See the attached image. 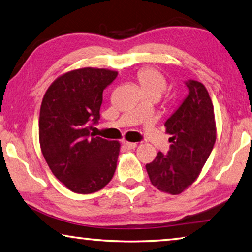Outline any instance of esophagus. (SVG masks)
<instances>
[{"label":"esophagus","mask_w":252,"mask_h":252,"mask_svg":"<svg viewBox=\"0 0 252 252\" xmlns=\"http://www.w3.org/2000/svg\"><path fill=\"white\" fill-rule=\"evenodd\" d=\"M122 144L123 146H125L126 149H134V148H136V143H134V142H129V141H123L122 142Z\"/></svg>","instance_id":"1"}]
</instances>
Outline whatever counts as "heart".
Returning a JSON list of instances; mask_svg holds the SVG:
<instances>
[{
	"label": "heart",
	"mask_w": 252,
	"mask_h": 252,
	"mask_svg": "<svg viewBox=\"0 0 252 252\" xmlns=\"http://www.w3.org/2000/svg\"><path fill=\"white\" fill-rule=\"evenodd\" d=\"M136 78L144 93H156L160 96L167 89V80L164 75L155 67H143L138 72Z\"/></svg>",
	"instance_id": "1"
}]
</instances>
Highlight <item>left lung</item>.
Wrapping results in <instances>:
<instances>
[{
    "mask_svg": "<svg viewBox=\"0 0 252 252\" xmlns=\"http://www.w3.org/2000/svg\"><path fill=\"white\" fill-rule=\"evenodd\" d=\"M189 94L164 123L172 142L168 155L158 152L146 165L153 186L160 191L180 194L199 177L213 149L217 127L213 104L206 87L186 81Z\"/></svg>",
    "mask_w": 252,
    "mask_h": 252,
    "instance_id": "obj_1",
    "label": "left lung"
}]
</instances>
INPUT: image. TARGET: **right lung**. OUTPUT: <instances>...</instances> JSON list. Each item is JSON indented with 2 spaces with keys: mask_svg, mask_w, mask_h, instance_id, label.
I'll return each mask as SVG.
<instances>
[{
  "mask_svg": "<svg viewBox=\"0 0 252 252\" xmlns=\"http://www.w3.org/2000/svg\"><path fill=\"white\" fill-rule=\"evenodd\" d=\"M108 69L82 67L55 79L43 96L39 139L51 171L72 192L104 188L117 168L120 142L95 136L103 90L117 78Z\"/></svg>",
  "mask_w": 252,
  "mask_h": 252,
  "instance_id": "right-lung-1",
  "label": "right lung"
}]
</instances>
